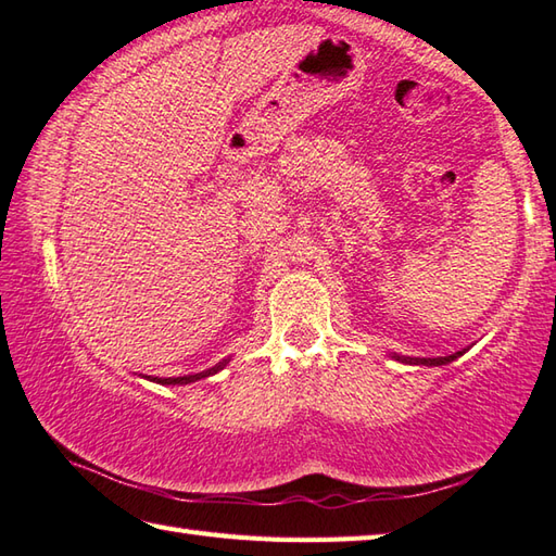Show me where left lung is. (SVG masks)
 Listing matches in <instances>:
<instances>
[{"label": "left lung", "instance_id": "1", "mask_svg": "<svg viewBox=\"0 0 556 556\" xmlns=\"http://www.w3.org/2000/svg\"><path fill=\"white\" fill-rule=\"evenodd\" d=\"M467 350L463 352H455V354H448V356H433V358H424V356H402V354H390V358H395V362L400 364H412V366H445L455 362V358L463 356Z\"/></svg>", "mask_w": 556, "mask_h": 556}]
</instances>
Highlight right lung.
I'll return each mask as SVG.
<instances>
[{
	"instance_id": "add662e5",
	"label": "right lung",
	"mask_w": 556,
	"mask_h": 556,
	"mask_svg": "<svg viewBox=\"0 0 556 556\" xmlns=\"http://www.w3.org/2000/svg\"><path fill=\"white\" fill-rule=\"evenodd\" d=\"M231 362V358H224V362H219L216 366H212V368H206V371H200V374H190V376H176V378H154V376H149L147 380H154V383H161V386H188V383H194V380H202V378H210V376H214V374H219L222 368Z\"/></svg>"
}]
</instances>
